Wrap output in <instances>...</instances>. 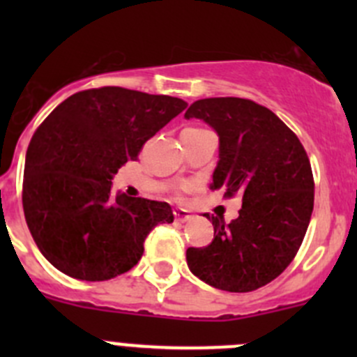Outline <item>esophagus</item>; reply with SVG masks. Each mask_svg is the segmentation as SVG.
Listing matches in <instances>:
<instances>
[{
    "label": "esophagus",
    "instance_id": "1",
    "mask_svg": "<svg viewBox=\"0 0 357 357\" xmlns=\"http://www.w3.org/2000/svg\"><path fill=\"white\" fill-rule=\"evenodd\" d=\"M174 218H176V221H178V222H188V221H192L193 215L190 214L188 211H185V208H176Z\"/></svg>",
    "mask_w": 357,
    "mask_h": 357
}]
</instances>
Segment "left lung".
I'll use <instances>...</instances> for the list:
<instances>
[{
	"label": "left lung",
	"instance_id": "obj_1",
	"mask_svg": "<svg viewBox=\"0 0 357 357\" xmlns=\"http://www.w3.org/2000/svg\"><path fill=\"white\" fill-rule=\"evenodd\" d=\"M185 117L200 119L219 136L211 188L242 197L229 225L204 214L214 240L186 250L190 271L219 290L261 289L285 271L307 231L314 205L307 153L278 115L250 100H199Z\"/></svg>",
	"mask_w": 357,
	"mask_h": 357
}]
</instances>
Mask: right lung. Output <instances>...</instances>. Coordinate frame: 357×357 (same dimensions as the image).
<instances>
[{
  "instance_id": "1",
  "label": "right lung",
  "mask_w": 357,
  "mask_h": 357,
  "mask_svg": "<svg viewBox=\"0 0 357 357\" xmlns=\"http://www.w3.org/2000/svg\"><path fill=\"white\" fill-rule=\"evenodd\" d=\"M188 103L107 86L68 96L25 155L24 214L41 254L63 275L103 282L129 271L149 233L174 221L165 202L112 197L121 165Z\"/></svg>"
}]
</instances>
